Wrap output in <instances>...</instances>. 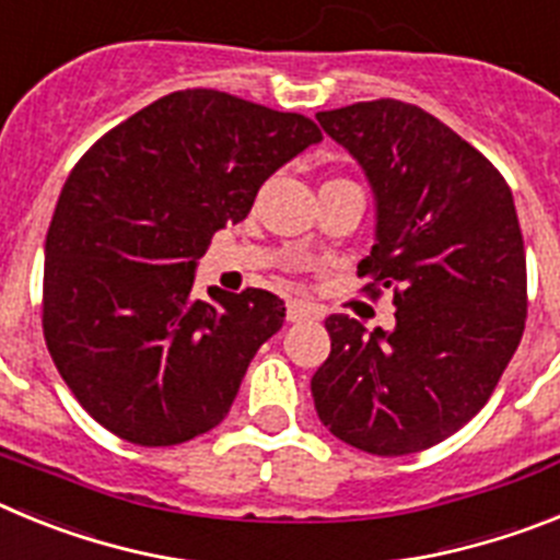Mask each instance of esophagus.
<instances>
[{"label": "esophagus", "instance_id": "1", "mask_svg": "<svg viewBox=\"0 0 560 560\" xmlns=\"http://www.w3.org/2000/svg\"><path fill=\"white\" fill-rule=\"evenodd\" d=\"M289 323H305V319H319L323 316V311L316 308V305L311 303H289Z\"/></svg>", "mask_w": 560, "mask_h": 560}]
</instances>
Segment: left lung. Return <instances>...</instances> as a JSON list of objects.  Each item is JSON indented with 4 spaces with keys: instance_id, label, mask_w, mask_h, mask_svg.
Segmentation results:
<instances>
[{
    "instance_id": "obj_1",
    "label": "left lung",
    "mask_w": 560,
    "mask_h": 560,
    "mask_svg": "<svg viewBox=\"0 0 560 560\" xmlns=\"http://www.w3.org/2000/svg\"><path fill=\"white\" fill-rule=\"evenodd\" d=\"M378 201L359 264L395 328L330 314V355L311 378L319 420L348 446L400 457L452 438L497 389L527 319L522 226L502 173L412 103L381 97L316 114Z\"/></svg>"
}]
</instances>
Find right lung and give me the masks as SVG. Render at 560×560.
Here are the masks:
<instances>
[{
  "instance_id": "obj_1",
  "label": "right lung",
  "mask_w": 560,
  "mask_h": 560,
  "mask_svg": "<svg viewBox=\"0 0 560 560\" xmlns=\"http://www.w3.org/2000/svg\"><path fill=\"white\" fill-rule=\"evenodd\" d=\"M319 140L303 114L185 89L78 160L47 230L42 328L61 378L103 429L176 446L226 418L285 305L264 289L199 300L196 260L221 226L249 215L277 167Z\"/></svg>"
}]
</instances>
